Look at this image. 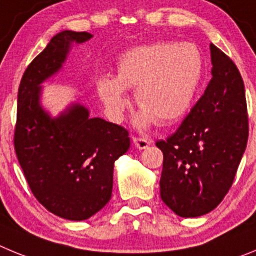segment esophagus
Segmentation results:
<instances>
[{"label": "esophagus", "mask_w": 256, "mask_h": 256, "mask_svg": "<svg viewBox=\"0 0 256 256\" xmlns=\"http://www.w3.org/2000/svg\"><path fill=\"white\" fill-rule=\"evenodd\" d=\"M134 140V145H135V148L138 149H146L150 145V142L146 139H144V138H132Z\"/></svg>", "instance_id": "esophagus-1"}]
</instances>
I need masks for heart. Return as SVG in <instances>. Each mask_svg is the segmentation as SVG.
Masks as SVG:
<instances>
[{
	"mask_svg": "<svg viewBox=\"0 0 256 256\" xmlns=\"http://www.w3.org/2000/svg\"><path fill=\"white\" fill-rule=\"evenodd\" d=\"M202 54L188 43H154L126 52L118 62L116 78L104 75L96 82L98 94L114 120L128 104L124 89L135 88V102L142 108L139 126L171 125L190 110L202 76Z\"/></svg>",
	"mask_w": 256,
	"mask_h": 256,
	"instance_id": "1",
	"label": "heart"
}]
</instances>
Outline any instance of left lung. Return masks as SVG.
<instances>
[{"instance_id":"obj_1","label":"left lung","mask_w":256,"mask_h":256,"mask_svg":"<svg viewBox=\"0 0 256 256\" xmlns=\"http://www.w3.org/2000/svg\"><path fill=\"white\" fill-rule=\"evenodd\" d=\"M212 79L163 152L160 198L177 216L200 217L228 192L248 138L245 86L231 58L210 43Z\"/></svg>"}]
</instances>
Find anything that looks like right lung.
Wrapping results in <instances>:
<instances>
[{
  "instance_id": "1",
  "label": "right lung",
  "mask_w": 256,
  "mask_h": 256,
  "mask_svg": "<svg viewBox=\"0 0 256 256\" xmlns=\"http://www.w3.org/2000/svg\"><path fill=\"white\" fill-rule=\"evenodd\" d=\"M64 30L30 62L18 93L14 145L34 196L50 213L84 220L110 202L114 166L130 148L128 130L71 103L57 117L42 106V84L58 72L74 44L92 38Z\"/></svg>"
}]
</instances>
